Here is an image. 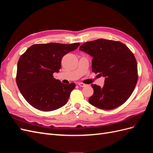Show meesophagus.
Here are the masks:
<instances>
[{
  "label": "esophagus",
  "mask_w": 153,
  "mask_h": 153,
  "mask_svg": "<svg viewBox=\"0 0 153 153\" xmlns=\"http://www.w3.org/2000/svg\"><path fill=\"white\" fill-rule=\"evenodd\" d=\"M78 85H79L80 87H85V86H86V84H83V83H81V82H79L78 84Z\"/></svg>",
  "instance_id": "34e87169"
}]
</instances>
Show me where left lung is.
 <instances>
[{
	"label": "left lung",
	"instance_id": "obj_1",
	"mask_svg": "<svg viewBox=\"0 0 153 153\" xmlns=\"http://www.w3.org/2000/svg\"><path fill=\"white\" fill-rule=\"evenodd\" d=\"M80 50L92 57V71L105 78L103 87L91 85L94 94L89 103L100 109L112 110L126 102L138 80L137 63L131 51L121 42L105 39L84 43Z\"/></svg>",
	"mask_w": 153,
	"mask_h": 153
}]
</instances>
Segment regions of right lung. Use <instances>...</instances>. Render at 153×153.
I'll return each mask as SVG.
<instances>
[{
  "instance_id": "obj_1",
  "label": "right lung",
  "mask_w": 153,
  "mask_h": 153,
  "mask_svg": "<svg viewBox=\"0 0 153 153\" xmlns=\"http://www.w3.org/2000/svg\"><path fill=\"white\" fill-rule=\"evenodd\" d=\"M80 43H50L32 45L18 62L16 82L21 94L35 108L49 112L65 105L75 84H64L53 78L64 55Z\"/></svg>"
}]
</instances>
